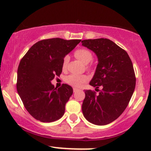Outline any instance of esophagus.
I'll use <instances>...</instances> for the list:
<instances>
[{
    "mask_svg": "<svg viewBox=\"0 0 151 151\" xmlns=\"http://www.w3.org/2000/svg\"><path fill=\"white\" fill-rule=\"evenodd\" d=\"M77 91H79V89H77V88H73V91H74V92H77Z\"/></svg>",
    "mask_w": 151,
    "mask_h": 151,
    "instance_id": "1",
    "label": "esophagus"
}]
</instances>
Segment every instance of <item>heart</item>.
<instances>
[{
    "instance_id": "1",
    "label": "heart",
    "mask_w": 151,
    "mask_h": 151,
    "mask_svg": "<svg viewBox=\"0 0 151 151\" xmlns=\"http://www.w3.org/2000/svg\"><path fill=\"white\" fill-rule=\"evenodd\" d=\"M74 55L78 60L84 63V65H87L92 60L93 56L92 54L89 50L84 49V48H80L78 49L74 52ZM70 58L68 56H65L62 61V69L65 70L67 67ZM88 80V77L86 75H77V74H70L68 77L66 78V81L70 85L76 86V87H79Z\"/></svg>"
}]
</instances>
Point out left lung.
<instances>
[{"mask_svg":"<svg viewBox=\"0 0 151 151\" xmlns=\"http://www.w3.org/2000/svg\"><path fill=\"white\" fill-rule=\"evenodd\" d=\"M82 46L96 54L98 59L89 84L101 87L98 94L86 90L82 113L88 121L104 126L113 122L124 111L136 86V77L129 55L113 41L104 38L84 40Z\"/></svg>","mask_w":151,"mask_h":151,"instance_id":"8db88e82","label":"left lung"}]
</instances>
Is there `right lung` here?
Here are the masks:
<instances>
[{"instance_id": "obj_1", "label": "right lung", "mask_w": 151, "mask_h": 151, "mask_svg": "<svg viewBox=\"0 0 151 151\" xmlns=\"http://www.w3.org/2000/svg\"><path fill=\"white\" fill-rule=\"evenodd\" d=\"M81 40L52 38L33 45L19 64L17 91L29 114L44 123L62 117L65 104L73 93L68 84L55 88L51 81L60 77L62 61Z\"/></svg>"}]
</instances>
